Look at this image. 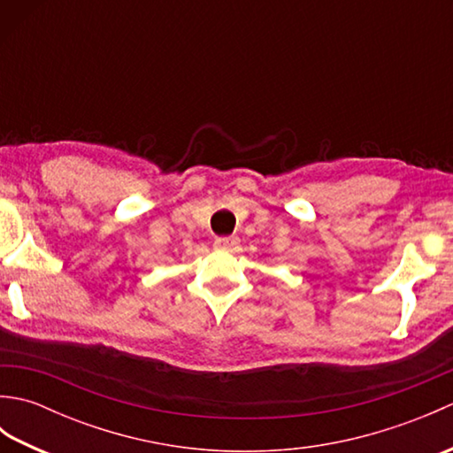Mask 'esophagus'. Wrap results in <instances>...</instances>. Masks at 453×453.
<instances>
[{
  "instance_id": "1",
  "label": "esophagus",
  "mask_w": 453,
  "mask_h": 453,
  "mask_svg": "<svg viewBox=\"0 0 453 453\" xmlns=\"http://www.w3.org/2000/svg\"><path fill=\"white\" fill-rule=\"evenodd\" d=\"M214 247L218 249V251L234 253L239 249V239L237 237H218L214 242Z\"/></svg>"
}]
</instances>
